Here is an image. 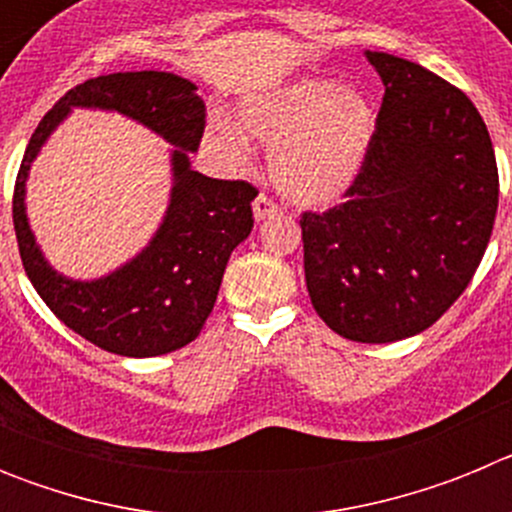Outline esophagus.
<instances>
[{"label": "esophagus", "mask_w": 512, "mask_h": 512, "mask_svg": "<svg viewBox=\"0 0 512 512\" xmlns=\"http://www.w3.org/2000/svg\"><path fill=\"white\" fill-rule=\"evenodd\" d=\"M279 212V207L274 205V200L271 197H266V194H259L256 197V202H253V217H256V223H261V220H266V217H274Z\"/></svg>", "instance_id": "esophagus-1"}]
</instances>
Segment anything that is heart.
<instances>
[{"mask_svg": "<svg viewBox=\"0 0 512 512\" xmlns=\"http://www.w3.org/2000/svg\"><path fill=\"white\" fill-rule=\"evenodd\" d=\"M248 135L271 146L269 169L279 192L297 205L328 207L364 171L377 112L341 81L297 79L243 97L238 122L212 112L202 143L220 164L238 169L251 156Z\"/></svg>", "mask_w": 512, "mask_h": 512, "instance_id": "obj_1", "label": "heart"}]
</instances>
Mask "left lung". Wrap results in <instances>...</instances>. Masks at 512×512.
I'll return each mask as SVG.
<instances>
[{
	"label": "left lung",
	"instance_id": "obj_1",
	"mask_svg": "<svg viewBox=\"0 0 512 512\" xmlns=\"http://www.w3.org/2000/svg\"><path fill=\"white\" fill-rule=\"evenodd\" d=\"M384 84L377 138L346 202L300 220L305 282L338 336L431 328L472 282L497 212V164L472 99L405 58L364 51Z\"/></svg>",
	"mask_w": 512,
	"mask_h": 512
}]
</instances>
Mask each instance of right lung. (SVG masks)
Returning <instances> with one entry per match:
<instances>
[{"label":"right lung","instance_id":"add662e5","mask_svg":"<svg viewBox=\"0 0 512 512\" xmlns=\"http://www.w3.org/2000/svg\"><path fill=\"white\" fill-rule=\"evenodd\" d=\"M74 109L117 111L170 143L172 189L152 241L133 260L94 280H74L44 259L26 217L34 158ZM205 133L197 84L169 71H125L89 79L56 102L27 143L12 200L22 266L35 292L74 333L110 354L148 359L200 336L217 300L230 253L251 235L256 189L192 169Z\"/></svg>","mask_w":512,"mask_h":512}]
</instances>
